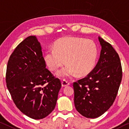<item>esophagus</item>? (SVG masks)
<instances>
[{"label":"esophagus","mask_w":129,"mask_h":129,"mask_svg":"<svg viewBox=\"0 0 129 129\" xmlns=\"http://www.w3.org/2000/svg\"><path fill=\"white\" fill-rule=\"evenodd\" d=\"M70 85V82L69 81L66 80H63L62 82V86L65 87L68 86V85Z\"/></svg>","instance_id":"obj_1"}]
</instances>
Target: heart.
I'll return each instance as SVG.
<instances>
[{
	"instance_id": "heart-1",
	"label": "heart",
	"mask_w": 129,
	"mask_h": 129,
	"mask_svg": "<svg viewBox=\"0 0 129 129\" xmlns=\"http://www.w3.org/2000/svg\"><path fill=\"white\" fill-rule=\"evenodd\" d=\"M53 48L45 53L44 59L51 70H55L64 64H67L57 71L60 77H69L77 73L80 76L88 75L93 70L98 55V47L94 41L81 37H68L55 41Z\"/></svg>"
}]
</instances>
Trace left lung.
<instances>
[{
	"label": "left lung",
	"instance_id": "left-lung-1",
	"mask_svg": "<svg viewBox=\"0 0 129 129\" xmlns=\"http://www.w3.org/2000/svg\"><path fill=\"white\" fill-rule=\"evenodd\" d=\"M102 49L94 68L84 78L73 83L76 110L88 118H96L114 102L122 81L121 63L110 43L99 37Z\"/></svg>",
	"mask_w": 129,
	"mask_h": 129
}]
</instances>
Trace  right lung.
<instances>
[{
    "label": "right lung",
    "mask_w": 129,
    "mask_h": 129,
    "mask_svg": "<svg viewBox=\"0 0 129 129\" xmlns=\"http://www.w3.org/2000/svg\"><path fill=\"white\" fill-rule=\"evenodd\" d=\"M40 42L30 36L19 44L7 63L6 81L13 102L26 115L41 119L54 110L60 81L48 69Z\"/></svg>",
    "instance_id": "1"
}]
</instances>
